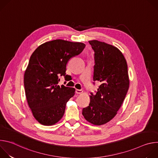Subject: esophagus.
Returning a JSON list of instances; mask_svg holds the SVG:
<instances>
[{
	"label": "esophagus",
	"instance_id": "34e87169",
	"mask_svg": "<svg viewBox=\"0 0 158 158\" xmlns=\"http://www.w3.org/2000/svg\"><path fill=\"white\" fill-rule=\"evenodd\" d=\"M83 93V91L82 90H79V89H76V94H81Z\"/></svg>",
	"mask_w": 158,
	"mask_h": 158
}]
</instances>
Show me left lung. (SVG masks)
Returning a JSON list of instances; mask_svg holds the SVG:
<instances>
[{"mask_svg": "<svg viewBox=\"0 0 158 158\" xmlns=\"http://www.w3.org/2000/svg\"><path fill=\"white\" fill-rule=\"evenodd\" d=\"M94 50V81L101 85L90 102L83 108L85 120L94 125L105 124L117 114L129 87L127 65L123 53L112 45L97 40H89Z\"/></svg>", "mask_w": 158, "mask_h": 158, "instance_id": "obj_1", "label": "left lung"}]
</instances>
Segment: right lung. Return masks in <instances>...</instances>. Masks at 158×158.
Returning a JSON list of instances; mask_svg holds the SVG:
<instances>
[{"label": "right lung", "mask_w": 158, "mask_h": 158, "mask_svg": "<svg viewBox=\"0 0 158 158\" xmlns=\"http://www.w3.org/2000/svg\"><path fill=\"white\" fill-rule=\"evenodd\" d=\"M85 46L82 42L56 39L41 44L31 55L24 83L28 105L40 124L54 125L63 117L66 103L76 90L59 86V77L69 76L65 74L67 62Z\"/></svg>", "instance_id": "1"}]
</instances>
